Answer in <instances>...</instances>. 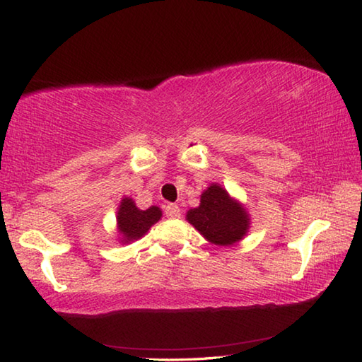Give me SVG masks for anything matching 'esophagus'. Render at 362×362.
<instances>
[{"label":"esophagus","mask_w":362,"mask_h":362,"mask_svg":"<svg viewBox=\"0 0 362 362\" xmlns=\"http://www.w3.org/2000/svg\"><path fill=\"white\" fill-rule=\"evenodd\" d=\"M164 214H166L168 218H179L180 216V209L177 204H168L166 209H164Z\"/></svg>","instance_id":"obj_1"}]
</instances>
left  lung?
Returning a JSON list of instances; mask_svg holds the SVG:
<instances>
[{"label":"left lung","instance_id":"8db88e82","mask_svg":"<svg viewBox=\"0 0 362 362\" xmlns=\"http://www.w3.org/2000/svg\"><path fill=\"white\" fill-rule=\"evenodd\" d=\"M187 220L215 245L235 244L250 225L245 209L216 183L201 194V206L189 210Z\"/></svg>","mask_w":362,"mask_h":362}]
</instances>
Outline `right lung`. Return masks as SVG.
Wrapping results in <instances>:
<instances>
[{
    "instance_id": "obj_1",
    "label": "right lung",
    "mask_w": 362,
    "mask_h": 362,
    "mask_svg": "<svg viewBox=\"0 0 362 362\" xmlns=\"http://www.w3.org/2000/svg\"><path fill=\"white\" fill-rule=\"evenodd\" d=\"M160 218L161 210L158 207L152 206L147 210H141L136 207L134 201L129 198L122 199L117 215L118 229L123 234L124 242L141 239L148 231L150 226L155 225Z\"/></svg>"
}]
</instances>
